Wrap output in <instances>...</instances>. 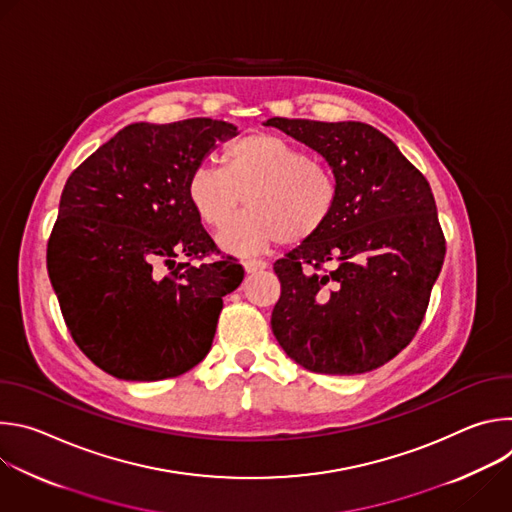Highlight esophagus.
Instances as JSON below:
<instances>
[{"instance_id": "obj_1", "label": "esophagus", "mask_w": 512, "mask_h": 512, "mask_svg": "<svg viewBox=\"0 0 512 512\" xmlns=\"http://www.w3.org/2000/svg\"><path fill=\"white\" fill-rule=\"evenodd\" d=\"M243 267H245L247 273H257V271H261V269H267V263L261 261V259H245V261H243Z\"/></svg>"}]
</instances>
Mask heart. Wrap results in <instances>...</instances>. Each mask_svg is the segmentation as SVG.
I'll list each match as a JSON object with an SVG mask.
<instances>
[{"label": "heart", "mask_w": 512, "mask_h": 512, "mask_svg": "<svg viewBox=\"0 0 512 512\" xmlns=\"http://www.w3.org/2000/svg\"><path fill=\"white\" fill-rule=\"evenodd\" d=\"M186 194L208 229H221L245 198L247 210L218 235V243L249 255L320 233L336 208L338 182L324 162L308 158L294 143L253 131L227 145L223 168H194Z\"/></svg>", "instance_id": "b5f03b06"}]
</instances>
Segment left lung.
Wrapping results in <instances>:
<instances>
[{
	"label": "left lung",
	"instance_id": "1",
	"mask_svg": "<svg viewBox=\"0 0 512 512\" xmlns=\"http://www.w3.org/2000/svg\"><path fill=\"white\" fill-rule=\"evenodd\" d=\"M318 152L338 182L320 233L277 259L271 330L289 358L322 375L369 373L423 322L446 239L425 176L373 125L273 117Z\"/></svg>",
	"mask_w": 512,
	"mask_h": 512
}]
</instances>
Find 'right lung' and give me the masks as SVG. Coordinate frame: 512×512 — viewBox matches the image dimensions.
<instances>
[{"label": "right lung", "instance_id": "right-lung-1", "mask_svg": "<svg viewBox=\"0 0 512 512\" xmlns=\"http://www.w3.org/2000/svg\"><path fill=\"white\" fill-rule=\"evenodd\" d=\"M237 133L208 117L131 123L68 176L46 265L72 340L105 373L162 381L208 354L245 271L233 257L174 259L216 251L186 184L214 143Z\"/></svg>", "mask_w": 512, "mask_h": 512}]
</instances>
